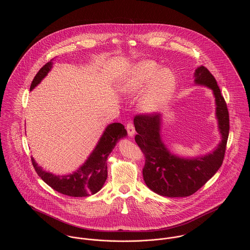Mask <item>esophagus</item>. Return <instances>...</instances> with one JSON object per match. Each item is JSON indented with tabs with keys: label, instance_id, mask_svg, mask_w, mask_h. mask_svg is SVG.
<instances>
[{
	"label": "esophagus",
	"instance_id": "1",
	"mask_svg": "<svg viewBox=\"0 0 250 250\" xmlns=\"http://www.w3.org/2000/svg\"><path fill=\"white\" fill-rule=\"evenodd\" d=\"M126 129H127V133H128L129 137H134L136 130H135V126H134V124H133L131 121H129V122L127 123V125H126Z\"/></svg>",
	"mask_w": 250,
	"mask_h": 250
}]
</instances>
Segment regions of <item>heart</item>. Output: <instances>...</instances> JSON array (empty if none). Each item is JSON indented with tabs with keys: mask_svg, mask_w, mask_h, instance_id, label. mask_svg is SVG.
<instances>
[{
	"mask_svg": "<svg viewBox=\"0 0 250 250\" xmlns=\"http://www.w3.org/2000/svg\"><path fill=\"white\" fill-rule=\"evenodd\" d=\"M150 82L142 107L146 112H156L168 103L175 89V79L169 70H162V66L154 61H143L125 76L120 89L125 93H138Z\"/></svg>",
	"mask_w": 250,
	"mask_h": 250,
	"instance_id": "heart-1",
	"label": "heart"
}]
</instances>
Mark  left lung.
Returning <instances> with one entry per match:
<instances>
[{
    "label": "left lung",
    "mask_w": 250,
    "mask_h": 250,
    "mask_svg": "<svg viewBox=\"0 0 250 250\" xmlns=\"http://www.w3.org/2000/svg\"><path fill=\"white\" fill-rule=\"evenodd\" d=\"M194 82L211 88L215 98V114L222 140L212 153L191 159L177 157L162 142L160 113L138 114L134 118L138 133L135 141L145 157L143 180L150 189L163 196L185 197L193 194L214 176L224 159L229 136L226 102L214 76L205 66L195 70Z\"/></svg>",
    "instance_id": "obj_1"
}]
</instances>
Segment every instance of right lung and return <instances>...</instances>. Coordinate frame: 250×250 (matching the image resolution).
I'll use <instances>...</instances> for the list:
<instances>
[{"instance_id": "add662e5", "label": "right lung", "mask_w": 250, "mask_h": 250, "mask_svg": "<svg viewBox=\"0 0 250 250\" xmlns=\"http://www.w3.org/2000/svg\"><path fill=\"white\" fill-rule=\"evenodd\" d=\"M46 63L34 78L30 89L33 90L52 68V62ZM127 136V131L121 123H112L106 128L95 149L85 163L69 175L57 176L46 172L37 166L32 158L33 166L38 176L48 186L60 193L72 197H84L99 191L107 178V159L118 140Z\"/></svg>"}]
</instances>
